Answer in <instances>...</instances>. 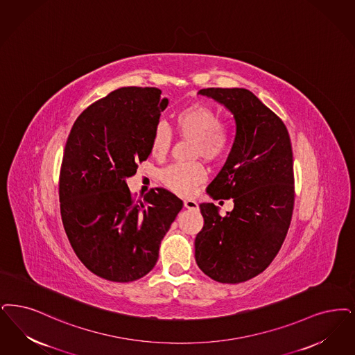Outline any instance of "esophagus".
<instances>
[{
    "label": "esophagus",
    "instance_id": "obj_1",
    "mask_svg": "<svg viewBox=\"0 0 355 355\" xmlns=\"http://www.w3.org/2000/svg\"><path fill=\"white\" fill-rule=\"evenodd\" d=\"M184 207H186V209H189V210H194V211H197L199 209L198 203H197L196 200H193V199H184Z\"/></svg>",
    "mask_w": 355,
    "mask_h": 355
}]
</instances>
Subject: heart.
<instances>
[{"label":"heart","mask_w":355,"mask_h":355,"mask_svg":"<svg viewBox=\"0 0 355 355\" xmlns=\"http://www.w3.org/2000/svg\"><path fill=\"white\" fill-rule=\"evenodd\" d=\"M174 129L177 135L191 140L190 157H202L207 161L218 159L227 152L231 144V127L223 120H218L213 107L194 103L174 116ZM171 128L164 121L158 123L150 140V152L157 158L166 156L171 146ZM206 178V171L198 161L186 164H173L161 171V181L171 191L180 196H190L194 189Z\"/></svg>","instance_id":"b5f03b06"}]
</instances>
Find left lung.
Returning <instances> with one entry per match:
<instances>
[{"label":"left lung","mask_w":355,"mask_h":355,"mask_svg":"<svg viewBox=\"0 0 355 355\" xmlns=\"http://www.w3.org/2000/svg\"><path fill=\"white\" fill-rule=\"evenodd\" d=\"M199 95L234 114L236 133L222 171L207 186L214 199H234L220 216L200 203L205 225L196 238V261L219 283L247 282L280 251L295 203L293 155L286 127L245 88H203Z\"/></svg>","instance_id":"1"}]
</instances>
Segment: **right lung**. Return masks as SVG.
I'll use <instances>...</instances> for the list:
<instances>
[{
	"label": "right lung",
	"mask_w": 355,
	"mask_h": 355,
	"mask_svg": "<svg viewBox=\"0 0 355 355\" xmlns=\"http://www.w3.org/2000/svg\"><path fill=\"white\" fill-rule=\"evenodd\" d=\"M169 100L155 87H123L85 108L66 142L59 175L62 222L92 273L114 283L144 277L184 202L166 189L132 197L127 178L150 152Z\"/></svg>",
	"instance_id": "add662e5"
}]
</instances>
